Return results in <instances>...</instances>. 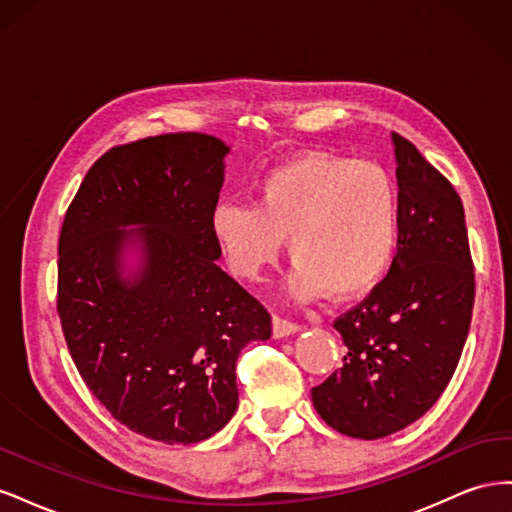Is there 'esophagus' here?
<instances>
[{
  "label": "esophagus",
  "mask_w": 512,
  "mask_h": 512,
  "mask_svg": "<svg viewBox=\"0 0 512 512\" xmlns=\"http://www.w3.org/2000/svg\"><path fill=\"white\" fill-rule=\"evenodd\" d=\"M301 331V324L292 322V320H286V318H273V337L275 339H282V337H288V335H294Z\"/></svg>",
  "instance_id": "34e87169"
}]
</instances>
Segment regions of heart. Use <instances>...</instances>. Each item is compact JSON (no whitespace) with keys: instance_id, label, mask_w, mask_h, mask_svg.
<instances>
[{"instance_id":"obj_1","label":"heart","mask_w":512,"mask_h":512,"mask_svg":"<svg viewBox=\"0 0 512 512\" xmlns=\"http://www.w3.org/2000/svg\"><path fill=\"white\" fill-rule=\"evenodd\" d=\"M252 203H220L211 211V237L228 271L256 282L286 239L294 267L288 292L314 301L329 292L352 301L391 271L401 237L399 190L374 162L309 151L271 166L252 185Z\"/></svg>"}]
</instances>
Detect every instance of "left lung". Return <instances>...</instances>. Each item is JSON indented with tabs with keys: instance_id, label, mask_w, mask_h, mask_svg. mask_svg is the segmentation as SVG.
<instances>
[{
	"instance_id": "8db88e82",
	"label": "left lung",
	"mask_w": 512,
	"mask_h": 512,
	"mask_svg": "<svg viewBox=\"0 0 512 512\" xmlns=\"http://www.w3.org/2000/svg\"><path fill=\"white\" fill-rule=\"evenodd\" d=\"M401 203L397 256L333 327L344 365L312 389L322 421L378 440L412 425L451 382L470 331L474 267L461 198L404 136L391 134Z\"/></svg>"
}]
</instances>
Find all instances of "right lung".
<instances>
[{"label": "right lung", "mask_w": 512, "mask_h": 512, "mask_svg": "<svg viewBox=\"0 0 512 512\" xmlns=\"http://www.w3.org/2000/svg\"><path fill=\"white\" fill-rule=\"evenodd\" d=\"M228 153L198 132L113 147L59 235L57 312L76 369L121 425L164 444L220 431L239 404V352L271 337L267 309L215 265Z\"/></svg>", "instance_id": "obj_1"}]
</instances>
